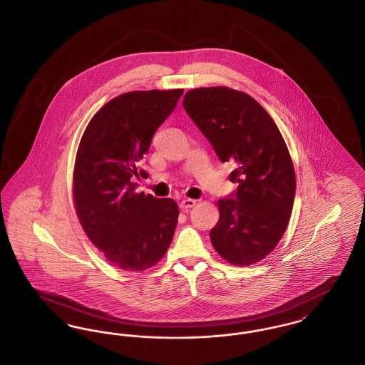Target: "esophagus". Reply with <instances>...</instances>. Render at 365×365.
<instances>
[{"instance_id": "34e87169", "label": "esophagus", "mask_w": 365, "mask_h": 365, "mask_svg": "<svg viewBox=\"0 0 365 365\" xmlns=\"http://www.w3.org/2000/svg\"><path fill=\"white\" fill-rule=\"evenodd\" d=\"M195 204H197V201H195V200L186 198V200L180 201V204H179V208L182 209V210H187V209L192 208Z\"/></svg>"}]
</instances>
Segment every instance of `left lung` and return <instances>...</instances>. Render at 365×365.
Instances as JSON below:
<instances>
[{"instance_id": "1", "label": "left lung", "mask_w": 365, "mask_h": 365, "mask_svg": "<svg viewBox=\"0 0 365 365\" xmlns=\"http://www.w3.org/2000/svg\"><path fill=\"white\" fill-rule=\"evenodd\" d=\"M183 108L222 163L234 161V198L217 201L210 230L215 250L232 265L265 259L283 237L293 210V160L278 125L249 94L226 86L191 88Z\"/></svg>"}]
</instances>
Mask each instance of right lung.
I'll return each instance as SVG.
<instances>
[{"label":"right lung","mask_w":365,"mask_h":365,"mask_svg":"<svg viewBox=\"0 0 365 365\" xmlns=\"http://www.w3.org/2000/svg\"><path fill=\"white\" fill-rule=\"evenodd\" d=\"M182 94L183 88L137 90L112 98L91 118L76 152L72 198L79 223L106 260L124 271L156 265L174 237L176 202L137 192L131 178Z\"/></svg>","instance_id":"right-lung-1"}]
</instances>
